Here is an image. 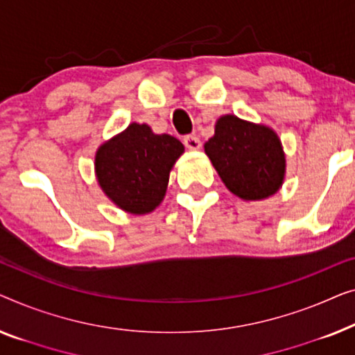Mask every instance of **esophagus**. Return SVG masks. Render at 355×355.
Masks as SVG:
<instances>
[{
	"instance_id": "obj_1",
	"label": "esophagus",
	"mask_w": 355,
	"mask_h": 355,
	"mask_svg": "<svg viewBox=\"0 0 355 355\" xmlns=\"http://www.w3.org/2000/svg\"><path fill=\"white\" fill-rule=\"evenodd\" d=\"M183 143L184 146L188 149H191V151H196V149L201 148V141H199V138L196 135H188V137L183 138Z\"/></svg>"
}]
</instances>
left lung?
Returning <instances> with one entry per match:
<instances>
[{
	"mask_svg": "<svg viewBox=\"0 0 355 355\" xmlns=\"http://www.w3.org/2000/svg\"><path fill=\"white\" fill-rule=\"evenodd\" d=\"M204 153L225 187L243 201L273 196L286 175V156L275 130L233 114L217 119Z\"/></svg>",
	"mask_w": 355,
	"mask_h": 355,
	"instance_id": "1",
	"label": "left lung"
}]
</instances>
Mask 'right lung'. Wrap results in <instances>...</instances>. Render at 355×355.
<instances>
[{"mask_svg": "<svg viewBox=\"0 0 355 355\" xmlns=\"http://www.w3.org/2000/svg\"><path fill=\"white\" fill-rule=\"evenodd\" d=\"M183 153L177 138L154 133L148 123L132 122L99 144L94 175L109 201L123 212L144 216L164 201L171 171Z\"/></svg>", "mask_w": 355, "mask_h": 355, "instance_id": "obj_1", "label": "right lung"}]
</instances>
